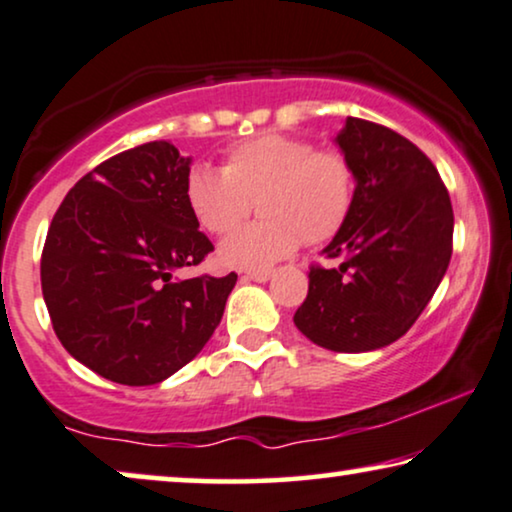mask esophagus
<instances>
[{
	"mask_svg": "<svg viewBox=\"0 0 512 512\" xmlns=\"http://www.w3.org/2000/svg\"><path fill=\"white\" fill-rule=\"evenodd\" d=\"M245 281H257V283H267L271 278V271H248V274L243 276Z\"/></svg>",
	"mask_w": 512,
	"mask_h": 512,
	"instance_id": "34e87169",
	"label": "esophagus"
}]
</instances>
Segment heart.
<instances>
[{"label": "heart", "instance_id": "b5f03b06", "mask_svg": "<svg viewBox=\"0 0 512 512\" xmlns=\"http://www.w3.org/2000/svg\"><path fill=\"white\" fill-rule=\"evenodd\" d=\"M356 168L339 149L281 133L234 142L222 170L199 163L185 180V201L196 224L227 236L248 220L257 203L260 220L227 238L217 250L222 267L267 271L306 245L332 238L356 203Z\"/></svg>", "mask_w": 512, "mask_h": 512}]
</instances>
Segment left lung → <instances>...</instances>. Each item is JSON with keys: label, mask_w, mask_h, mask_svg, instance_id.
Wrapping results in <instances>:
<instances>
[{"label": "left lung", "mask_w": 512, "mask_h": 512, "mask_svg": "<svg viewBox=\"0 0 512 512\" xmlns=\"http://www.w3.org/2000/svg\"><path fill=\"white\" fill-rule=\"evenodd\" d=\"M337 142L356 168V203L323 250L335 267L311 264L295 325L323 349L360 353L403 337L431 302L454 213L438 168L400 133L349 117Z\"/></svg>", "instance_id": "obj_1"}]
</instances>
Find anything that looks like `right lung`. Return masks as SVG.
<instances>
[{
    "label": "right lung",
    "instance_id": "obj_1",
    "mask_svg": "<svg viewBox=\"0 0 512 512\" xmlns=\"http://www.w3.org/2000/svg\"><path fill=\"white\" fill-rule=\"evenodd\" d=\"M189 159L166 140L109 156L53 215L42 292L67 353L126 386L159 384L196 358L236 274L173 281L215 250L185 201Z\"/></svg>",
    "mask_w": 512,
    "mask_h": 512
}]
</instances>
